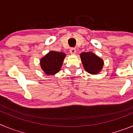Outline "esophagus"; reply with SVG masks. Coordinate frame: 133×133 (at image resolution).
I'll use <instances>...</instances> for the list:
<instances>
[{"instance_id":"34e87169","label":"esophagus","mask_w":133,"mask_h":133,"mask_svg":"<svg viewBox=\"0 0 133 133\" xmlns=\"http://www.w3.org/2000/svg\"><path fill=\"white\" fill-rule=\"evenodd\" d=\"M70 53L72 55H75V53H76V49L75 48H71L70 49Z\"/></svg>"}]
</instances>
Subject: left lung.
<instances>
[{"instance_id": "1", "label": "left lung", "mask_w": 133, "mask_h": 133, "mask_svg": "<svg viewBox=\"0 0 133 133\" xmlns=\"http://www.w3.org/2000/svg\"><path fill=\"white\" fill-rule=\"evenodd\" d=\"M84 70L91 75H97L102 70L104 61L99 56L91 52H83L80 55Z\"/></svg>"}]
</instances>
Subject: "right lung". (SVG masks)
I'll use <instances>...</instances> for the list:
<instances>
[{
    "instance_id": "add662e5",
    "label": "right lung",
    "mask_w": 133,
    "mask_h": 133,
    "mask_svg": "<svg viewBox=\"0 0 133 133\" xmlns=\"http://www.w3.org/2000/svg\"><path fill=\"white\" fill-rule=\"evenodd\" d=\"M65 56L63 52L50 51L40 60L41 69L46 75H55L61 70Z\"/></svg>"
}]
</instances>
